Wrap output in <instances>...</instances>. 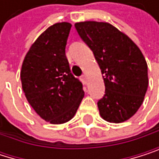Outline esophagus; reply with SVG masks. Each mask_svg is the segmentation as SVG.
<instances>
[{
  "mask_svg": "<svg viewBox=\"0 0 159 159\" xmlns=\"http://www.w3.org/2000/svg\"><path fill=\"white\" fill-rule=\"evenodd\" d=\"M80 80L82 81L83 84H86V82H87V80H86V76H85V75H82V76L80 77Z\"/></svg>",
  "mask_w": 159,
  "mask_h": 159,
  "instance_id": "esophagus-1",
  "label": "esophagus"
}]
</instances>
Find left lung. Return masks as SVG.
Returning <instances> with one entry per match:
<instances>
[{
	"instance_id": "left-lung-1",
	"label": "left lung",
	"mask_w": 159,
	"mask_h": 159,
	"mask_svg": "<svg viewBox=\"0 0 159 159\" xmlns=\"http://www.w3.org/2000/svg\"><path fill=\"white\" fill-rule=\"evenodd\" d=\"M75 28L103 75L105 94L97 102L99 113L110 123L128 120L142 106L148 87L147 64L141 49L107 22H78Z\"/></svg>"
}]
</instances>
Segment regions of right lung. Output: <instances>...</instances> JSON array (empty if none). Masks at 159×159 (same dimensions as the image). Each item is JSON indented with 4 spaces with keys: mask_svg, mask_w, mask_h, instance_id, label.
Instances as JSON below:
<instances>
[{
    "mask_svg": "<svg viewBox=\"0 0 159 159\" xmlns=\"http://www.w3.org/2000/svg\"><path fill=\"white\" fill-rule=\"evenodd\" d=\"M71 24L48 27L27 52L20 71L22 89L35 112L50 124L71 120L84 96L82 83L75 78L66 56Z\"/></svg>",
    "mask_w": 159,
    "mask_h": 159,
    "instance_id": "add662e5",
    "label": "right lung"
}]
</instances>
